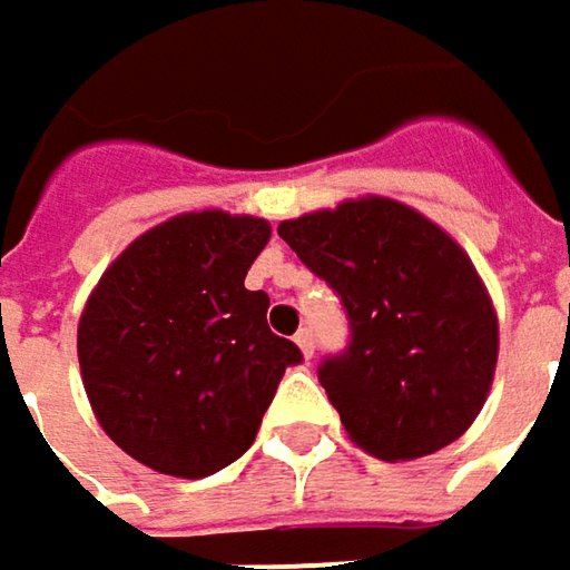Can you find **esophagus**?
I'll use <instances>...</instances> for the list:
<instances>
[{
	"label": "esophagus",
	"instance_id": "esophagus-1",
	"mask_svg": "<svg viewBox=\"0 0 570 570\" xmlns=\"http://www.w3.org/2000/svg\"><path fill=\"white\" fill-rule=\"evenodd\" d=\"M296 345H299V352L306 355V358H313V352H316V338H313V330H299L296 333Z\"/></svg>",
	"mask_w": 570,
	"mask_h": 570
}]
</instances>
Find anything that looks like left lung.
I'll use <instances>...</instances> for the list:
<instances>
[{
  "mask_svg": "<svg viewBox=\"0 0 570 570\" xmlns=\"http://www.w3.org/2000/svg\"><path fill=\"white\" fill-rule=\"evenodd\" d=\"M277 234L336 289L348 345L320 362L342 428L382 460H417L480 414L499 323L460 244L391 198L342 202Z\"/></svg>",
  "mask_w": 570,
  "mask_h": 570,
  "instance_id": "1",
  "label": "left lung"
}]
</instances>
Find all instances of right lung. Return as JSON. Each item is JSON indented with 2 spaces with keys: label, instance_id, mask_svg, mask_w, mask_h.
I'll list each match as a JSON object with an SVG mask.
<instances>
[{
  "label": "right lung",
  "instance_id": "obj_1",
  "mask_svg": "<svg viewBox=\"0 0 570 570\" xmlns=\"http://www.w3.org/2000/svg\"><path fill=\"white\" fill-rule=\"evenodd\" d=\"M271 240L264 218L198 212L142 237L107 267L78 326L90 407L149 470L202 480L257 438L296 342L267 326L271 296L244 277Z\"/></svg>",
  "mask_w": 570,
  "mask_h": 570
}]
</instances>
